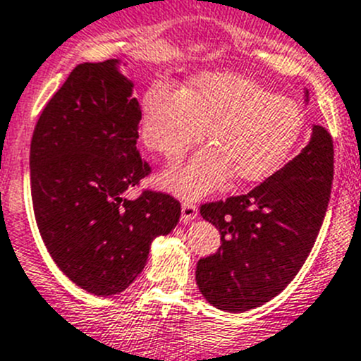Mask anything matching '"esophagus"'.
<instances>
[{"mask_svg":"<svg viewBox=\"0 0 361 361\" xmlns=\"http://www.w3.org/2000/svg\"><path fill=\"white\" fill-rule=\"evenodd\" d=\"M194 219H197V206L192 201H183V204H181V220L190 222Z\"/></svg>","mask_w":361,"mask_h":361,"instance_id":"obj_1","label":"esophagus"}]
</instances>
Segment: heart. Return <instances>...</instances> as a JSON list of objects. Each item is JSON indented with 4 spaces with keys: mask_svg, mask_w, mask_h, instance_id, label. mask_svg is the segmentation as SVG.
<instances>
[{
    "mask_svg": "<svg viewBox=\"0 0 361 361\" xmlns=\"http://www.w3.org/2000/svg\"><path fill=\"white\" fill-rule=\"evenodd\" d=\"M187 166L164 174L162 183L183 197L216 190L231 174L255 183L277 173L303 130L296 100L269 93L248 77L208 72L185 90L159 80L148 87L141 107V137L167 162H178L206 137Z\"/></svg>",
    "mask_w": 361,
    "mask_h": 361,
    "instance_id": "obj_1",
    "label": "heart"
}]
</instances>
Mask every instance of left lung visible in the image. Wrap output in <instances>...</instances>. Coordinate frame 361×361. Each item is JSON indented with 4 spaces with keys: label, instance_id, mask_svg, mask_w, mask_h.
<instances>
[{
    "label": "left lung",
    "instance_id": "8db88e82",
    "mask_svg": "<svg viewBox=\"0 0 361 361\" xmlns=\"http://www.w3.org/2000/svg\"><path fill=\"white\" fill-rule=\"evenodd\" d=\"M331 181L334 141L326 128L314 125L302 153L254 190L202 204V219L220 231L222 241L195 268L206 302L245 312L284 291L312 250Z\"/></svg>",
    "mask_w": 361,
    "mask_h": 361
}]
</instances>
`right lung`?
Returning <instances> with one entry per match:
<instances>
[{"label":"right lung","mask_w":361,"mask_h":361,"mask_svg":"<svg viewBox=\"0 0 361 361\" xmlns=\"http://www.w3.org/2000/svg\"><path fill=\"white\" fill-rule=\"evenodd\" d=\"M120 59L77 65L35 127L31 199L58 268L99 296L125 291L145 269L157 236L176 227L171 195L125 192L149 174L137 148L141 107Z\"/></svg>","instance_id":"obj_1"}]
</instances>
